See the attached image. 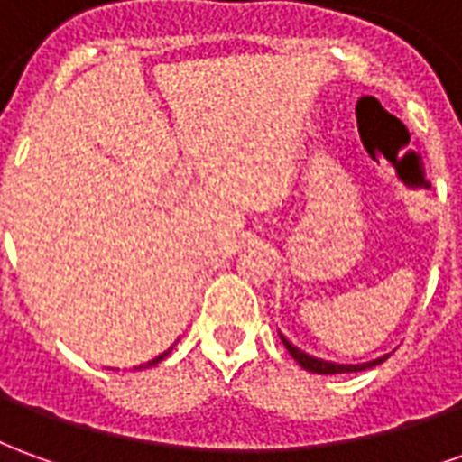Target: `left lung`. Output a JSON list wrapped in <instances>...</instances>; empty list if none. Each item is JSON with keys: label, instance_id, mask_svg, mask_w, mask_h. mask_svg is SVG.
<instances>
[{"label": "left lung", "instance_id": "1", "mask_svg": "<svg viewBox=\"0 0 462 462\" xmlns=\"http://www.w3.org/2000/svg\"><path fill=\"white\" fill-rule=\"evenodd\" d=\"M282 344L287 346V351L291 354V358L300 364L301 368H307V371H311V374H327V376H331V374H354V371H366V368H374L378 366V364H383L391 354H383V356L374 358V361H366V364H337V361H324V358H317L311 356V354H307V351H301L300 346H294L284 334H280Z\"/></svg>", "mask_w": 462, "mask_h": 462}]
</instances>
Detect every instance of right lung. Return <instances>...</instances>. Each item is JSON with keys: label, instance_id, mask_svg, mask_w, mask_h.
Segmentation results:
<instances>
[{"label": "right lung", "instance_id": "right-lung-1", "mask_svg": "<svg viewBox=\"0 0 462 462\" xmlns=\"http://www.w3.org/2000/svg\"><path fill=\"white\" fill-rule=\"evenodd\" d=\"M171 348H172V346H171ZM171 348H168V351H162L161 356H155V358H152V361H148V364H143V366H135V368L141 371V368H148V366H155V364H161L162 358H165V356H168V354H171Z\"/></svg>", "mask_w": 462, "mask_h": 462}]
</instances>
